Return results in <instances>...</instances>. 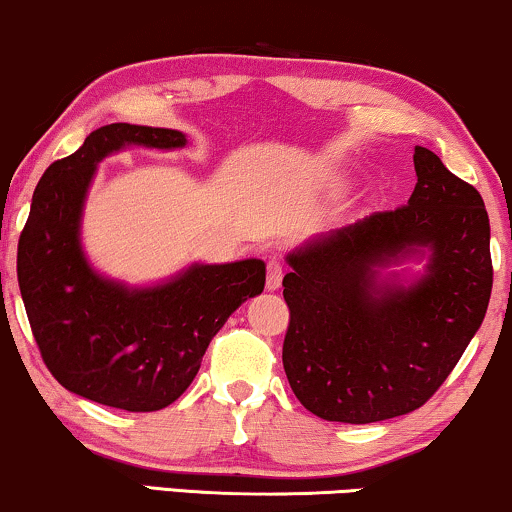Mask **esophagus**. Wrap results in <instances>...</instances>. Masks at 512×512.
Returning <instances> with one entry per match:
<instances>
[{"instance_id":"34e87169","label":"esophagus","mask_w":512,"mask_h":512,"mask_svg":"<svg viewBox=\"0 0 512 512\" xmlns=\"http://www.w3.org/2000/svg\"><path fill=\"white\" fill-rule=\"evenodd\" d=\"M284 277V265L279 258H270L268 261V291H277L282 286Z\"/></svg>"}]
</instances>
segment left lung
Returning <instances> with one entry per match:
<instances>
[{
    "mask_svg": "<svg viewBox=\"0 0 512 512\" xmlns=\"http://www.w3.org/2000/svg\"><path fill=\"white\" fill-rule=\"evenodd\" d=\"M408 205L291 251L282 361L293 394L326 422L370 424L422 408L478 333L492 296L480 193L415 146ZM426 260L422 273L389 267Z\"/></svg>",
    "mask_w": 512,
    "mask_h": 512,
    "instance_id": "8db88e82",
    "label": "left lung"
}]
</instances>
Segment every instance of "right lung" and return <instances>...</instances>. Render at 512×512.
<instances>
[{"label": "right lung", "instance_id": "1", "mask_svg": "<svg viewBox=\"0 0 512 512\" xmlns=\"http://www.w3.org/2000/svg\"><path fill=\"white\" fill-rule=\"evenodd\" d=\"M170 128L111 123L55 160L32 195L18 242V284L41 359L76 396L128 412L163 410L198 375L209 342L265 286V263H193L130 286L90 265L81 221L97 165L128 146L184 149Z\"/></svg>", "mask_w": 512, "mask_h": 512}]
</instances>
